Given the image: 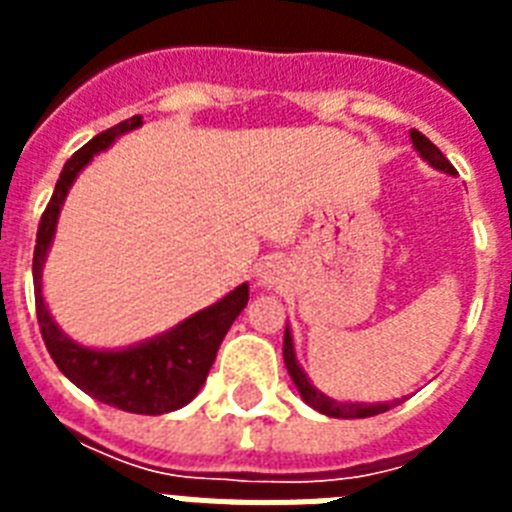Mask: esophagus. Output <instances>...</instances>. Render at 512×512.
Wrapping results in <instances>:
<instances>
[{
    "instance_id": "1",
    "label": "esophagus",
    "mask_w": 512,
    "mask_h": 512,
    "mask_svg": "<svg viewBox=\"0 0 512 512\" xmlns=\"http://www.w3.org/2000/svg\"><path fill=\"white\" fill-rule=\"evenodd\" d=\"M257 287H276L281 279H284V265L279 260H265V263L257 265L255 271Z\"/></svg>"
}]
</instances>
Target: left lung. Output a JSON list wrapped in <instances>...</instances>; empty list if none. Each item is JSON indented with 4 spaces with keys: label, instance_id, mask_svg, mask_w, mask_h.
<instances>
[{
    "label": "left lung",
    "instance_id": "8db88e82",
    "mask_svg": "<svg viewBox=\"0 0 512 512\" xmlns=\"http://www.w3.org/2000/svg\"><path fill=\"white\" fill-rule=\"evenodd\" d=\"M409 138H412V146L414 151L425 159V162L438 172H446V175H457L449 159H446L441 151H438L433 143H430L422 132L412 130L409 132ZM284 364H287V372L295 382L297 393L303 396V401L308 406H313L316 412L327 414V417H335V420H361V417H374V414H382L393 409L396 404H401V398L396 401H377V404H364V401H337V398H329L327 393H321L316 385L311 382V377L305 374L303 364L297 361V353H295V337H292V329H284Z\"/></svg>",
    "mask_w": 512,
    "mask_h": 512
}]
</instances>
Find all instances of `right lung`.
<instances>
[{"mask_svg": "<svg viewBox=\"0 0 512 512\" xmlns=\"http://www.w3.org/2000/svg\"><path fill=\"white\" fill-rule=\"evenodd\" d=\"M143 127V116L124 119L111 130L100 132L95 138L76 151L60 172L52 199L47 204L36 231L34 247V297L36 319L42 329L44 345L50 350L52 361L58 369L82 388L95 401L116 406L122 412L132 414H167L191 404L196 393L207 380L209 366L215 364L217 348L223 342L225 332L231 329L244 305L249 300V284H239L217 303L191 313L188 319L177 321L162 335L148 340L132 342L127 348H90L71 337L52 319L50 308L42 295V271L50 255L58 217L63 209L71 185L79 172L98 154L114 146L116 138Z\"/></svg>", "mask_w": 512, "mask_h": 512, "instance_id": "right-lung-1", "label": "right lung"}]
</instances>
